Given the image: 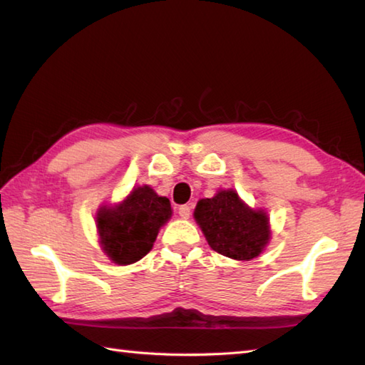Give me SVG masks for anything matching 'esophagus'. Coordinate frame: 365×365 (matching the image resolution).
<instances>
[{"label":"esophagus","mask_w":365,"mask_h":365,"mask_svg":"<svg viewBox=\"0 0 365 365\" xmlns=\"http://www.w3.org/2000/svg\"><path fill=\"white\" fill-rule=\"evenodd\" d=\"M178 215H180L183 220H188L190 215H191V207L190 205H180V207H178Z\"/></svg>","instance_id":"34e87169"}]
</instances>
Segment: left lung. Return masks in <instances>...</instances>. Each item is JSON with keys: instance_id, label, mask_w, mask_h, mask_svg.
<instances>
[{"instance_id": "1", "label": "left lung", "mask_w": 365, "mask_h": 365, "mask_svg": "<svg viewBox=\"0 0 365 365\" xmlns=\"http://www.w3.org/2000/svg\"><path fill=\"white\" fill-rule=\"evenodd\" d=\"M195 220L212 250L234 260L257 257L271 237L268 215L247 207L234 190L200 199Z\"/></svg>"}]
</instances>
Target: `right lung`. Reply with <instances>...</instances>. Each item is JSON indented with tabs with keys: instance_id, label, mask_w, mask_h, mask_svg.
<instances>
[{
	"instance_id": "add662e5",
	"label": "right lung",
	"mask_w": 365,
	"mask_h": 365,
	"mask_svg": "<svg viewBox=\"0 0 365 365\" xmlns=\"http://www.w3.org/2000/svg\"><path fill=\"white\" fill-rule=\"evenodd\" d=\"M170 215L169 199L158 196L147 185L133 188L118 205L100 207L96 222L103 252L118 265L141 260Z\"/></svg>"
}]
</instances>
